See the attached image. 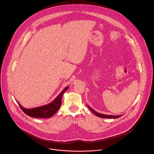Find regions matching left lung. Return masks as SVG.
<instances>
[{"label":"left lung","mask_w":154,"mask_h":154,"mask_svg":"<svg viewBox=\"0 0 154 154\" xmlns=\"http://www.w3.org/2000/svg\"><path fill=\"white\" fill-rule=\"evenodd\" d=\"M87 106L92 111V112L96 115V116L100 117V118H111V119H116V118H118L119 117H121L122 115H118V116H114V115H103V114H101V113H99L96 112H95L93 109H92L91 107H90L88 105H87Z\"/></svg>","instance_id":"left-lung-1"}]
</instances>
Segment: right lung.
<instances>
[{
    "instance_id": "1",
    "label": "right lung",
    "mask_w": 154,
    "mask_h": 154,
    "mask_svg": "<svg viewBox=\"0 0 154 154\" xmlns=\"http://www.w3.org/2000/svg\"><path fill=\"white\" fill-rule=\"evenodd\" d=\"M69 86L65 88L58 94V96L51 103L32 108H25L22 106L17 101L19 106L26 115L29 116L37 118H49L52 116L60 108L61 104V98L63 93L66 91Z\"/></svg>"
}]
</instances>
